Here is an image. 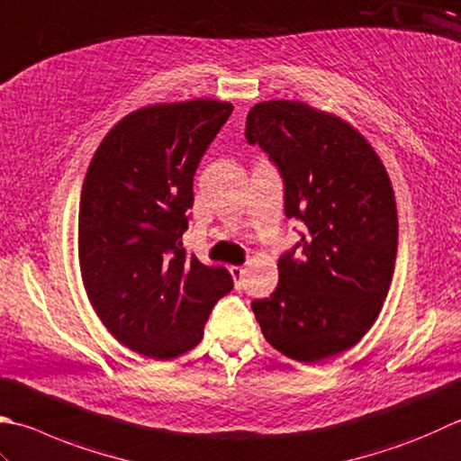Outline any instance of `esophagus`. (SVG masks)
Returning <instances> with one entry per match:
<instances>
[{"label": "esophagus", "instance_id": "esophagus-1", "mask_svg": "<svg viewBox=\"0 0 461 461\" xmlns=\"http://www.w3.org/2000/svg\"><path fill=\"white\" fill-rule=\"evenodd\" d=\"M230 274H231V277H233V284H236L238 290H241V287H243V276H246V267L231 266V267H230Z\"/></svg>", "mask_w": 461, "mask_h": 461}]
</instances>
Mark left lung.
I'll list each match as a JSON object with an SVG mask.
<instances>
[{
	"label": "left lung",
	"instance_id": "obj_1",
	"mask_svg": "<svg viewBox=\"0 0 461 461\" xmlns=\"http://www.w3.org/2000/svg\"><path fill=\"white\" fill-rule=\"evenodd\" d=\"M246 140L279 169L287 218L305 225L277 261L276 292L251 310L284 356L326 362L366 336L390 290L398 254L390 176L356 128L303 102L256 104Z\"/></svg>",
	"mask_w": 461,
	"mask_h": 461
}]
</instances>
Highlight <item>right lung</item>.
<instances>
[{"mask_svg": "<svg viewBox=\"0 0 461 461\" xmlns=\"http://www.w3.org/2000/svg\"><path fill=\"white\" fill-rule=\"evenodd\" d=\"M233 112L230 102L156 104L125 115L95 149L81 187L79 267L97 318L141 356L171 359L200 344L221 266L187 254L194 176Z\"/></svg>", "mask_w": 461, "mask_h": 461, "instance_id": "add662e5", "label": "right lung"}]
</instances>
